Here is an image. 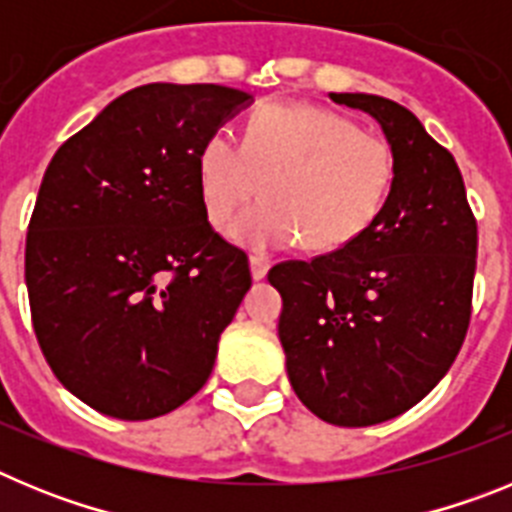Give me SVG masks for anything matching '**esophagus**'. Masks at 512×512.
I'll return each instance as SVG.
<instances>
[{
	"label": "esophagus",
	"instance_id": "obj_1",
	"mask_svg": "<svg viewBox=\"0 0 512 512\" xmlns=\"http://www.w3.org/2000/svg\"><path fill=\"white\" fill-rule=\"evenodd\" d=\"M271 269V261L266 256H251V277L264 279Z\"/></svg>",
	"mask_w": 512,
	"mask_h": 512
}]
</instances>
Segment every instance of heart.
Segmentation results:
<instances>
[{"mask_svg": "<svg viewBox=\"0 0 512 512\" xmlns=\"http://www.w3.org/2000/svg\"><path fill=\"white\" fill-rule=\"evenodd\" d=\"M397 174L387 138L315 104H264L251 112L243 140L215 130L197 153L207 217L225 225L251 197L269 192L230 228L256 251L292 246L333 251L374 225Z\"/></svg>", "mask_w": 512, "mask_h": 512, "instance_id": "heart-1", "label": "heart"}]
</instances>
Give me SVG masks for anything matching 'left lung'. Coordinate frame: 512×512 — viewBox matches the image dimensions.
<instances>
[{
  "mask_svg": "<svg viewBox=\"0 0 512 512\" xmlns=\"http://www.w3.org/2000/svg\"><path fill=\"white\" fill-rule=\"evenodd\" d=\"M377 117L395 148L390 200L369 230L310 261H282L279 341L292 390L343 428L397 418L441 382L467 338L477 217L464 179L418 117L377 94H330Z\"/></svg>",
  "mask_w": 512,
  "mask_h": 512,
  "instance_id": "8db88e82",
  "label": "left lung"
}]
</instances>
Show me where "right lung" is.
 Here are the masks:
<instances>
[{
	"instance_id": "1",
	"label": "right lung",
	"mask_w": 512,
	"mask_h": 512,
	"mask_svg": "<svg viewBox=\"0 0 512 512\" xmlns=\"http://www.w3.org/2000/svg\"><path fill=\"white\" fill-rule=\"evenodd\" d=\"M248 99L135 87L45 169L25 243L35 338L58 382L110 418H158L197 395L251 287L197 182L202 143Z\"/></svg>"
}]
</instances>
